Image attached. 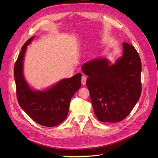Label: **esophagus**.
Listing matches in <instances>:
<instances>
[{"mask_svg":"<svg viewBox=\"0 0 158 158\" xmlns=\"http://www.w3.org/2000/svg\"><path fill=\"white\" fill-rule=\"evenodd\" d=\"M86 79H87L86 76H82L81 82H82V84L83 85H86Z\"/></svg>","mask_w":158,"mask_h":158,"instance_id":"obj_1","label":"esophagus"}]
</instances>
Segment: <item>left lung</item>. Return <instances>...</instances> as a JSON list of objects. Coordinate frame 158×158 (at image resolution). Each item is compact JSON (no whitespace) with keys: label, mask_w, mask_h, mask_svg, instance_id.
Segmentation results:
<instances>
[{"label":"left lung","mask_w":158,"mask_h":158,"mask_svg":"<svg viewBox=\"0 0 158 158\" xmlns=\"http://www.w3.org/2000/svg\"><path fill=\"white\" fill-rule=\"evenodd\" d=\"M123 54L114 64L106 57L85 63L82 71L94 113L102 122H118L126 118L142 92V63L135 48L123 43Z\"/></svg>","instance_id":"obj_1"}]
</instances>
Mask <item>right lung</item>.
<instances>
[{
	"label": "right lung",
	"mask_w": 158,
	"mask_h": 158,
	"mask_svg": "<svg viewBox=\"0 0 158 158\" xmlns=\"http://www.w3.org/2000/svg\"><path fill=\"white\" fill-rule=\"evenodd\" d=\"M35 36L21 48L14 67L16 96L22 109L36 123L46 127L59 125L67 117L71 98L81 85V73L63 79L43 90L32 89L23 76V61L27 47Z\"/></svg>",
	"instance_id": "add662e5"
}]
</instances>
